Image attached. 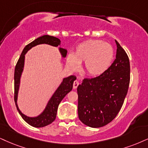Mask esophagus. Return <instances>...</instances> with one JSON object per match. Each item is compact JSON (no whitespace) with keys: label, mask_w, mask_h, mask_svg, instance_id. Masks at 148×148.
<instances>
[{"label":"esophagus","mask_w":148,"mask_h":148,"mask_svg":"<svg viewBox=\"0 0 148 148\" xmlns=\"http://www.w3.org/2000/svg\"><path fill=\"white\" fill-rule=\"evenodd\" d=\"M78 85H79V82H78V80H75V81L74 83H73V88L74 89L77 88Z\"/></svg>","instance_id":"34e87169"}]
</instances>
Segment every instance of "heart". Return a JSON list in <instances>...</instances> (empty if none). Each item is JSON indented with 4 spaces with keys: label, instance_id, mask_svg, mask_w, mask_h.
I'll list each match as a JSON object with an SVG mask.
<instances>
[{
    "label": "heart",
    "instance_id": "b5f03b06",
    "mask_svg": "<svg viewBox=\"0 0 148 148\" xmlns=\"http://www.w3.org/2000/svg\"><path fill=\"white\" fill-rule=\"evenodd\" d=\"M114 49L110 45L100 40H88L76 48L75 53L67 56L66 64L73 71L84 64V71L90 77H97L105 73L114 59Z\"/></svg>",
    "mask_w": 148,
    "mask_h": 148
}]
</instances>
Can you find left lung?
Here are the masks:
<instances>
[{
	"label": "left lung",
	"instance_id": "8db88e82",
	"mask_svg": "<svg viewBox=\"0 0 148 148\" xmlns=\"http://www.w3.org/2000/svg\"><path fill=\"white\" fill-rule=\"evenodd\" d=\"M116 59L109 69L98 77L82 81L77 86L78 116L91 127L107 125L121 108L130 84V61L119 43Z\"/></svg>",
	"mask_w": 148,
	"mask_h": 148
}]
</instances>
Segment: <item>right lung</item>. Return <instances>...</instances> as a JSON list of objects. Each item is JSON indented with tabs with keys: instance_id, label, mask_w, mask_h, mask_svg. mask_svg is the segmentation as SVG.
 <instances>
[{
	"instance_id": "add662e5",
	"label": "right lung",
	"mask_w": 148,
	"mask_h": 148,
	"mask_svg": "<svg viewBox=\"0 0 148 148\" xmlns=\"http://www.w3.org/2000/svg\"><path fill=\"white\" fill-rule=\"evenodd\" d=\"M43 44H46V45L56 47L60 46L58 50H59L62 58H64L66 56L67 49L62 48L61 41L59 38L51 36L44 35L36 38V40H34V41L27 45L24 48L19 60L16 64L15 71H14V101H15L16 108L23 119L28 124L35 127H45L46 125L51 124L53 121H55L56 118V114H57L58 106L62 100L63 99V98L72 90L73 84L75 80L76 79V77L74 75H71L67 77L63 78L62 82L47 102L45 109L38 116H29L21 112L18 105V97L20 86H21V76L24 71V66H25V55L34 47L39 45H43Z\"/></svg>"
}]
</instances>
